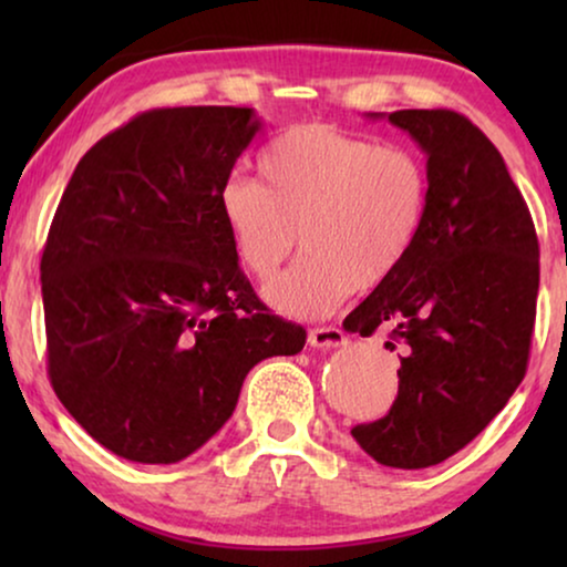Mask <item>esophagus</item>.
<instances>
[{
    "label": "esophagus",
    "instance_id": "esophagus-1",
    "mask_svg": "<svg viewBox=\"0 0 567 567\" xmlns=\"http://www.w3.org/2000/svg\"><path fill=\"white\" fill-rule=\"evenodd\" d=\"M309 346H315V348H338V346H343L346 343V336H343V330H338V328H312L309 330Z\"/></svg>",
    "mask_w": 567,
    "mask_h": 567
}]
</instances>
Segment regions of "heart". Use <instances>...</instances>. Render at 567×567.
Segmentation results:
<instances>
[{
    "label": "heart",
    "instance_id": "b5f03b06",
    "mask_svg": "<svg viewBox=\"0 0 567 567\" xmlns=\"http://www.w3.org/2000/svg\"><path fill=\"white\" fill-rule=\"evenodd\" d=\"M260 183L229 175L219 216L243 268L270 281L297 245L305 258L268 286L286 315L322 317L348 293L382 286L421 237L431 175L413 146L377 144L324 123H299L258 154Z\"/></svg>",
    "mask_w": 567,
    "mask_h": 567
}]
</instances>
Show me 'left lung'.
<instances>
[{"label": "left lung", "instance_id": "obj_1", "mask_svg": "<svg viewBox=\"0 0 567 567\" xmlns=\"http://www.w3.org/2000/svg\"><path fill=\"white\" fill-rule=\"evenodd\" d=\"M429 157L431 204L408 260L343 328H390L400 386L390 413L353 425L379 464L423 470L460 452L506 408L529 363L539 239L491 138L462 113L394 111Z\"/></svg>", "mask_w": 567, "mask_h": 567}]
</instances>
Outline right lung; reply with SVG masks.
Here are the masks:
<instances>
[{
	"instance_id": "add662e5",
	"label": "right lung",
	"mask_w": 567,
	"mask_h": 567,
	"mask_svg": "<svg viewBox=\"0 0 567 567\" xmlns=\"http://www.w3.org/2000/svg\"><path fill=\"white\" fill-rule=\"evenodd\" d=\"M252 107H154L76 165L41 258L53 392L123 460L173 464L235 413L255 363L307 330L239 268L219 188L258 134Z\"/></svg>"
}]
</instances>
